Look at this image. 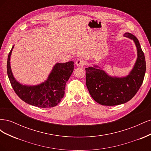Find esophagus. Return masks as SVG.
Wrapping results in <instances>:
<instances>
[{
  "label": "esophagus",
  "mask_w": 151,
  "mask_h": 151,
  "mask_svg": "<svg viewBox=\"0 0 151 151\" xmlns=\"http://www.w3.org/2000/svg\"><path fill=\"white\" fill-rule=\"evenodd\" d=\"M76 64L77 66H81V67H83L85 64V62L82 58H78L77 60L76 61Z\"/></svg>",
  "instance_id": "1"
}]
</instances>
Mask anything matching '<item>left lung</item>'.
Returning a JSON list of instances; mask_svg holds the SVG:
<instances>
[{
    "label": "left lung",
    "instance_id": "8db88e82",
    "mask_svg": "<svg viewBox=\"0 0 151 151\" xmlns=\"http://www.w3.org/2000/svg\"><path fill=\"white\" fill-rule=\"evenodd\" d=\"M123 36L134 41L137 51V58L129 75L111 77L98 65L86 68V83L89 94L95 101L104 106H115L130 101L144 81L145 58L139 40L129 33Z\"/></svg>",
    "mask_w": 151,
    "mask_h": 151
}]
</instances>
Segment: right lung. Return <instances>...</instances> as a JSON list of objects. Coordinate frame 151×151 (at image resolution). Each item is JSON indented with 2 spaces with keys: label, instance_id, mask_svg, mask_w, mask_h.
Here are the masks:
<instances>
[{
  "label": "right lung",
  "instance_id": "right-lung-1",
  "mask_svg": "<svg viewBox=\"0 0 151 151\" xmlns=\"http://www.w3.org/2000/svg\"><path fill=\"white\" fill-rule=\"evenodd\" d=\"M14 47L8 55L7 71L16 94L22 101L32 106L45 108L55 106L64 96L66 83L74 70V62L56 63L47 79L42 84L36 86L22 85L15 79L11 68L10 59Z\"/></svg>",
  "mask_w": 151,
  "mask_h": 151
}]
</instances>
